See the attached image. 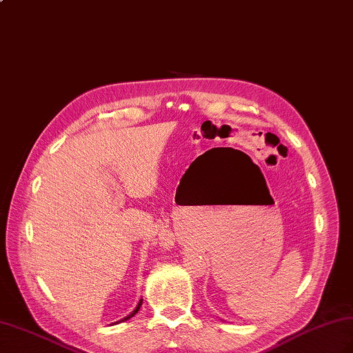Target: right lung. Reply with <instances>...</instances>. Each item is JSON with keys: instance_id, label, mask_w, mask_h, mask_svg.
Listing matches in <instances>:
<instances>
[{"instance_id": "right-lung-1", "label": "right lung", "mask_w": 353, "mask_h": 353, "mask_svg": "<svg viewBox=\"0 0 353 353\" xmlns=\"http://www.w3.org/2000/svg\"><path fill=\"white\" fill-rule=\"evenodd\" d=\"M141 304H143V298H140V301H139V304L137 305H135V309L130 313V314H126L125 316V318L123 319H121V321H117V322H114V323H112V325H117V323H121V322H126V321H128V319H131L132 318V316L135 314V313H137L139 310H140V307H141Z\"/></svg>"}]
</instances>
